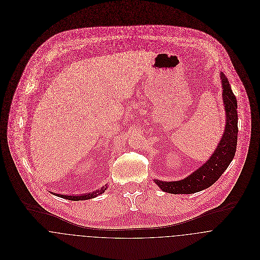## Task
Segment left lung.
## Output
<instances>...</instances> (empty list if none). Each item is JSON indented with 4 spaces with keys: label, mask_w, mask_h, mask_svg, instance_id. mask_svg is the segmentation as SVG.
<instances>
[{
    "label": "left lung",
    "mask_w": 260,
    "mask_h": 260,
    "mask_svg": "<svg viewBox=\"0 0 260 260\" xmlns=\"http://www.w3.org/2000/svg\"><path fill=\"white\" fill-rule=\"evenodd\" d=\"M220 78L223 89V104L226 113V124L222 137L206 163L184 179L170 182L155 179L154 182L164 192L172 194H191L204 190L220 178L234 158L238 133L237 101L231 90L228 79L223 73H220Z\"/></svg>",
    "instance_id": "obj_1"
}]
</instances>
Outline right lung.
Segmentation results:
<instances>
[{
  "instance_id": "add662e5",
  "label": "right lung",
  "mask_w": 260,
  "mask_h": 260,
  "mask_svg": "<svg viewBox=\"0 0 260 260\" xmlns=\"http://www.w3.org/2000/svg\"><path fill=\"white\" fill-rule=\"evenodd\" d=\"M107 189V186L105 187H102L101 189H98L94 192H90V193H87V194H84V195H64V194H57V193H53L55 194L56 196H59L61 198H65V199H68V200H73V201H79V200H87V199H92V198H95L97 196H99L100 194L104 193V191Z\"/></svg>"
}]
</instances>
